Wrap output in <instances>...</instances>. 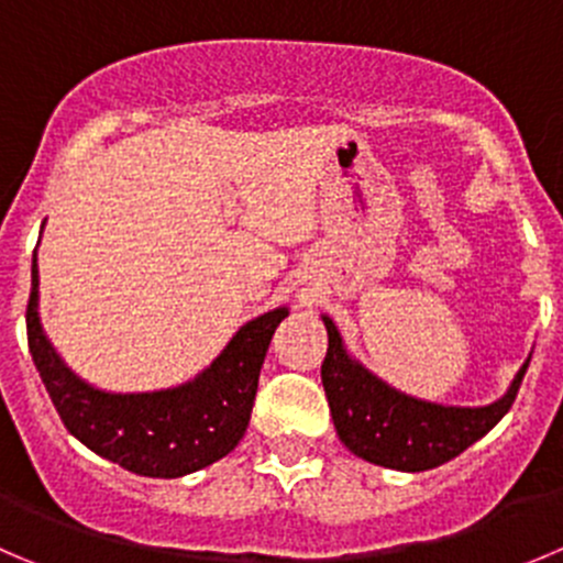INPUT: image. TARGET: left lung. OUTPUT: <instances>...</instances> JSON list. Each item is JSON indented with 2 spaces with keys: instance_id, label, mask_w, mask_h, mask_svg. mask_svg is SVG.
Returning a JSON list of instances; mask_svg holds the SVG:
<instances>
[{
  "instance_id": "left-lung-1",
  "label": "left lung",
  "mask_w": 563,
  "mask_h": 563,
  "mask_svg": "<svg viewBox=\"0 0 563 563\" xmlns=\"http://www.w3.org/2000/svg\"><path fill=\"white\" fill-rule=\"evenodd\" d=\"M321 319L330 341L321 363V385L338 438L354 456L390 471H432L471 449L509 412L528 368L526 360L506 396L487 407H443L420 401L385 385L379 376L349 357L330 316Z\"/></svg>"
}]
</instances>
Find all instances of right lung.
I'll list each match as a JSON object with an SVG mask.
<instances>
[{
    "mask_svg": "<svg viewBox=\"0 0 563 563\" xmlns=\"http://www.w3.org/2000/svg\"><path fill=\"white\" fill-rule=\"evenodd\" d=\"M286 316L288 308H275L247 321L192 382L154 393H107L79 379L43 335L37 258L32 255L26 341L37 374L65 429L98 456L136 476H187L236 449L247 432L266 349Z\"/></svg>",
    "mask_w": 563,
    "mask_h": 563,
    "instance_id": "1",
    "label": "right lung"
}]
</instances>
